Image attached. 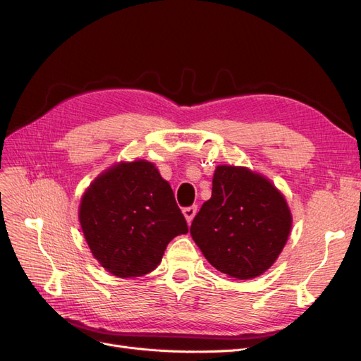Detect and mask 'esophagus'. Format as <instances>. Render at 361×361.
<instances>
[{"label": "esophagus", "mask_w": 361, "mask_h": 361, "mask_svg": "<svg viewBox=\"0 0 361 361\" xmlns=\"http://www.w3.org/2000/svg\"><path fill=\"white\" fill-rule=\"evenodd\" d=\"M183 215H185V218H187V223L188 224H191V221H192V218L195 216V214H197V206H188V207H183Z\"/></svg>", "instance_id": "34e87169"}]
</instances>
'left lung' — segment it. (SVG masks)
Segmentation results:
<instances>
[{"label":"left lung","mask_w":361,"mask_h":361,"mask_svg":"<svg viewBox=\"0 0 361 361\" xmlns=\"http://www.w3.org/2000/svg\"><path fill=\"white\" fill-rule=\"evenodd\" d=\"M290 227L289 206L265 176L245 167L218 166L211 199L194 216L190 233L214 268L248 280L274 264Z\"/></svg>","instance_id":"8db88e82"}]
</instances>
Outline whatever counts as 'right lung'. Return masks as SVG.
<instances>
[{
	"label": "right lung",
	"instance_id": "1",
	"mask_svg": "<svg viewBox=\"0 0 361 361\" xmlns=\"http://www.w3.org/2000/svg\"><path fill=\"white\" fill-rule=\"evenodd\" d=\"M80 223L94 259L113 276L154 271L174 236L188 226L173 190L152 162H118L84 192Z\"/></svg>",
	"mask_w": 361,
	"mask_h": 361
}]
</instances>
